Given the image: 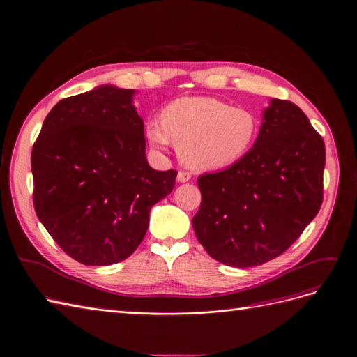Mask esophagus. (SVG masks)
Returning a JSON list of instances; mask_svg holds the SVG:
<instances>
[{"instance_id":"obj_1","label":"esophagus","mask_w":357,"mask_h":357,"mask_svg":"<svg viewBox=\"0 0 357 357\" xmlns=\"http://www.w3.org/2000/svg\"><path fill=\"white\" fill-rule=\"evenodd\" d=\"M176 179H178V182H188V181L191 179V175H190V174H187V172H182V170H179V172H178V176H176Z\"/></svg>"}]
</instances>
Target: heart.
Here are the masks:
<instances>
[{
    "label": "heart",
    "instance_id": "obj_1",
    "mask_svg": "<svg viewBox=\"0 0 357 357\" xmlns=\"http://www.w3.org/2000/svg\"><path fill=\"white\" fill-rule=\"evenodd\" d=\"M257 134L253 110L213 97L178 98L163 110L162 121L151 119L145 125L153 149L166 151L174 141L181 162L192 170H218L240 162Z\"/></svg>",
    "mask_w": 357,
    "mask_h": 357
}]
</instances>
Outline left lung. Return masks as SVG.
Masks as SVG:
<instances>
[{
    "label": "left lung",
    "mask_w": 357,
    "mask_h": 357,
    "mask_svg": "<svg viewBox=\"0 0 357 357\" xmlns=\"http://www.w3.org/2000/svg\"><path fill=\"white\" fill-rule=\"evenodd\" d=\"M325 144L291 101L271 98L240 162L197 179V240L223 265L252 268L282 255L322 204Z\"/></svg>",
    "instance_id": "obj_1"
}]
</instances>
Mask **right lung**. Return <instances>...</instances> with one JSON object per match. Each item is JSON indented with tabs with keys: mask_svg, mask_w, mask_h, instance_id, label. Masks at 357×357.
I'll use <instances>...</instances> for the list:
<instances>
[{
	"mask_svg": "<svg viewBox=\"0 0 357 357\" xmlns=\"http://www.w3.org/2000/svg\"><path fill=\"white\" fill-rule=\"evenodd\" d=\"M135 89L100 85L51 109L33 144V206L72 259L109 266L141 244L151 207L175 187L176 170L145 157Z\"/></svg>",
	"mask_w": 357,
	"mask_h": 357,
	"instance_id": "obj_1",
	"label": "right lung"
}]
</instances>
